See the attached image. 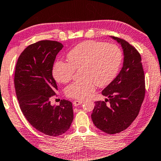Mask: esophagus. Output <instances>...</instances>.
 Segmentation results:
<instances>
[{
    "instance_id": "1",
    "label": "esophagus",
    "mask_w": 161,
    "mask_h": 161,
    "mask_svg": "<svg viewBox=\"0 0 161 161\" xmlns=\"http://www.w3.org/2000/svg\"><path fill=\"white\" fill-rule=\"evenodd\" d=\"M81 103H82V101H73V104H74V106H78Z\"/></svg>"
}]
</instances>
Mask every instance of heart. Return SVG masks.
Masks as SVG:
<instances>
[{"instance_id":"b5f03b06","label":"heart","mask_w":161,"mask_h":161,"mask_svg":"<svg viewBox=\"0 0 161 161\" xmlns=\"http://www.w3.org/2000/svg\"><path fill=\"white\" fill-rule=\"evenodd\" d=\"M69 62L58 61L53 74L58 82L67 83L80 70V81H75L65 90L67 97L84 100L94 92L96 85L103 87L112 82L122 60V52L117 45L96 41H86L74 47L68 54Z\"/></svg>"}]
</instances>
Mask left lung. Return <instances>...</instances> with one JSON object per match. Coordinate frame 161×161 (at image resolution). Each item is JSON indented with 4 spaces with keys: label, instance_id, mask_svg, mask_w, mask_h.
Returning <instances> with one entry per match:
<instances>
[{
    "label": "left lung",
    "instance_id": "8db88e82",
    "mask_svg": "<svg viewBox=\"0 0 161 161\" xmlns=\"http://www.w3.org/2000/svg\"><path fill=\"white\" fill-rule=\"evenodd\" d=\"M121 44L123 65L116 78L102 91L108 97L96 101L91 114L94 125L108 134L120 133L139 114L145 95L144 73L139 52L125 40L112 36Z\"/></svg>",
    "mask_w": 161,
    "mask_h": 161
}]
</instances>
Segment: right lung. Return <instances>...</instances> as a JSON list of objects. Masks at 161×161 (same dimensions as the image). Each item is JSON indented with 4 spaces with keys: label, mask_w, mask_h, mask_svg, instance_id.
Listing matches in <instances>:
<instances>
[{
    "label": "right lung",
    "mask_w": 161,
    "mask_h": 161,
    "mask_svg": "<svg viewBox=\"0 0 161 161\" xmlns=\"http://www.w3.org/2000/svg\"><path fill=\"white\" fill-rule=\"evenodd\" d=\"M63 47L55 41L44 40L29 45L18 58L14 87L19 107L31 125L50 136L62 135L74 119L71 101L52 106L50 98L58 86L53 76L56 55Z\"/></svg>",
    "instance_id": "add662e5"
}]
</instances>
